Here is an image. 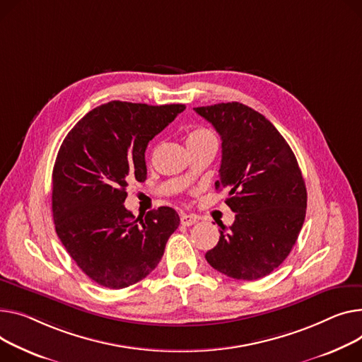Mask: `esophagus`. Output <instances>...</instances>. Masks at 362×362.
Here are the masks:
<instances>
[{"mask_svg": "<svg viewBox=\"0 0 362 362\" xmlns=\"http://www.w3.org/2000/svg\"><path fill=\"white\" fill-rule=\"evenodd\" d=\"M197 221H198L197 216H194V215H187V214L180 215V224L185 226V227H189L192 224H195Z\"/></svg>", "mask_w": 362, "mask_h": 362, "instance_id": "esophagus-1", "label": "esophagus"}]
</instances>
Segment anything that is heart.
Returning a JSON list of instances; mask_svg holds the SVG:
<instances>
[{
	"instance_id": "heart-1",
	"label": "heart",
	"mask_w": 362,
	"mask_h": 362,
	"mask_svg": "<svg viewBox=\"0 0 362 362\" xmlns=\"http://www.w3.org/2000/svg\"><path fill=\"white\" fill-rule=\"evenodd\" d=\"M211 136H214V134H212L209 129L199 127V128L192 129V131L187 134L186 142H187V144H189V142H197V141H201V139H205V138H211Z\"/></svg>"
}]
</instances>
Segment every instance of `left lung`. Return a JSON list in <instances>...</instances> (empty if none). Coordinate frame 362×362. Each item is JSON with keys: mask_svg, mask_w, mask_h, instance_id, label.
<instances>
[{"mask_svg": "<svg viewBox=\"0 0 362 362\" xmlns=\"http://www.w3.org/2000/svg\"><path fill=\"white\" fill-rule=\"evenodd\" d=\"M221 136L215 189H227L233 226L205 259L221 274L253 281L269 275L290 255L301 231L307 190L297 158L269 120L238 102L195 107Z\"/></svg>", "mask_w": 362, "mask_h": 362, "instance_id": "1", "label": "left lung"}]
</instances>
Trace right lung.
I'll return each instance as SVG.
<instances>
[{"instance_id": "right-lung-1", "label": "right lung", "mask_w": 362, "mask_h": 362, "mask_svg": "<svg viewBox=\"0 0 362 362\" xmlns=\"http://www.w3.org/2000/svg\"><path fill=\"white\" fill-rule=\"evenodd\" d=\"M185 109L113 100L90 110L62 142L52 172L55 230L102 286L120 290L146 278L180 224L170 206L135 218L124 202L128 182L147 179L148 142Z\"/></svg>"}]
</instances>
